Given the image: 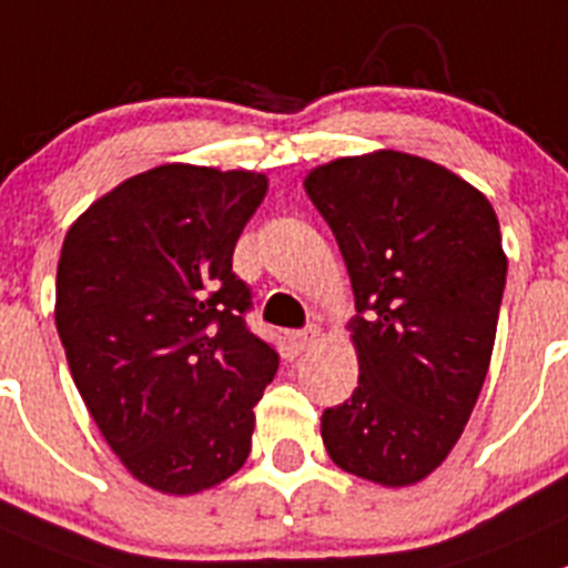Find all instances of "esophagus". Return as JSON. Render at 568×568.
Returning a JSON list of instances; mask_svg holds the SVG:
<instances>
[{
  "label": "esophagus",
  "instance_id": "34e87169",
  "mask_svg": "<svg viewBox=\"0 0 568 568\" xmlns=\"http://www.w3.org/2000/svg\"><path fill=\"white\" fill-rule=\"evenodd\" d=\"M317 337H321V328L310 326V328H301V332H290L287 343L293 345V351H306Z\"/></svg>",
  "mask_w": 568,
  "mask_h": 568
}]
</instances>
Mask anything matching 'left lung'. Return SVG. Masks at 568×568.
I'll return each mask as SVG.
<instances>
[{"instance_id": "8db88e82", "label": "left lung", "mask_w": 568, "mask_h": 568, "mask_svg": "<svg viewBox=\"0 0 568 568\" xmlns=\"http://www.w3.org/2000/svg\"><path fill=\"white\" fill-rule=\"evenodd\" d=\"M306 194L354 287L359 382L321 418L343 471L402 488L440 466L483 390L507 256L479 189L398 150L315 166Z\"/></svg>"}]
</instances>
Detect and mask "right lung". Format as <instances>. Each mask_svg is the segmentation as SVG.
Wrapping results in <instances>:
<instances>
[{
  "instance_id": "obj_1",
  "label": "right lung",
  "mask_w": 568,
  "mask_h": 568,
  "mask_svg": "<svg viewBox=\"0 0 568 568\" xmlns=\"http://www.w3.org/2000/svg\"><path fill=\"white\" fill-rule=\"evenodd\" d=\"M267 194L262 172L161 164L72 223L55 281L69 371L122 466L148 488H214L251 455L253 407L278 371L245 326L231 270Z\"/></svg>"
}]
</instances>
